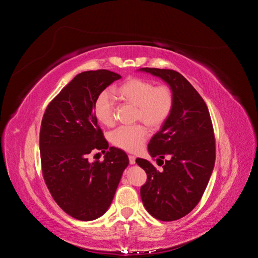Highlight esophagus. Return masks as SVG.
<instances>
[{"mask_svg":"<svg viewBox=\"0 0 258 258\" xmlns=\"http://www.w3.org/2000/svg\"><path fill=\"white\" fill-rule=\"evenodd\" d=\"M128 157H129V162H130V165H135V163H136V156H134V155H129Z\"/></svg>","mask_w":258,"mask_h":258,"instance_id":"34e87169","label":"esophagus"}]
</instances>
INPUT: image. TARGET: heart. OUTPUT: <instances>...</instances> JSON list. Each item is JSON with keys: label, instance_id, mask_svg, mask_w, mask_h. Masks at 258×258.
I'll list each match as a JSON object with an SVG mask.
<instances>
[{"label": "heart", "instance_id": "obj_1", "mask_svg": "<svg viewBox=\"0 0 258 258\" xmlns=\"http://www.w3.org/2000/svg\"><path fill=\"white\" fill-rule=\"evenodd\" d=\"M116 96L124 103L136 106L135 120L142 121L151 130L159 129L172 112L174 97L169 86L155 84L141 77H129L115 89ZM93 113L99 122L113 126L115 102L107 91L101 92L93 104ZM147 129L143 124L120 127L112 132L111 142L126 152H137L143 147Z\"/></svg>", "mask_w": 258, "mask_h": 258}]
</instances>
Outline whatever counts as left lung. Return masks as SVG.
I'll return each mask as SVG.
<instances>
[{
  "mask_svg": "<svg viewBox=\"0 0 258 258\" xmlns=\"http://www.w3.org/2000/svg\"><path fill=\"white\" fill-rule=\"evenodd\" d=\"M140 71L166 82L174 97L172 112L147 146L162 170L158 171L146 159L136 160L147 174L140 192L152 216L159 221H176L198 205L212 174L215 163L212 121L204 99L182 74L155 68Z\"/></svg>",
  "mask_w": 258,
  "mask_h": 258,
  "instance_id": "1",
  "label": "left lung"
}]
</instances>
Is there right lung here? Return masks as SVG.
I'll return each instance as SVG.
<instances>
[{
	"instance_id": "obj_1",
	"label": "right lung",
	"mask_w": 258,
	"mask_h": 258,
	"mask_svg": "<svg viewBox=\"0 0 258 258\" xmlns=\"http://www.w3.org/2000/svg\"><path fill=\"white\" fill-rule=\"evenodd\" d=\"M120 75L107 71L77 74L44 113L40 152L45 183L53 200L66 213L80 221H93L110 208L127 154L108 147L93 113L97 97ZM93 149H107L103 162L89 163Z\"/></svg>"
}]
</instances>
